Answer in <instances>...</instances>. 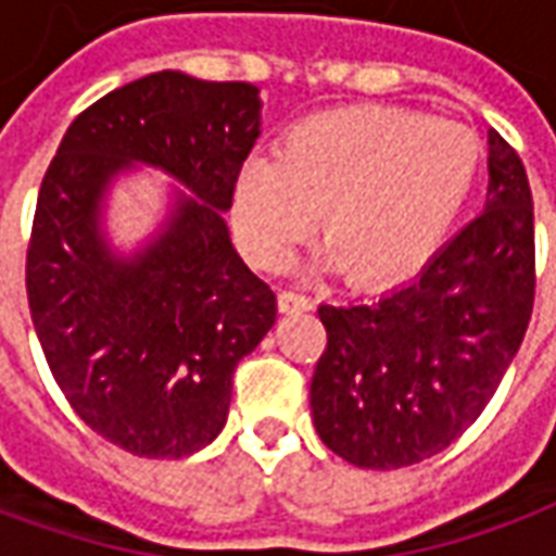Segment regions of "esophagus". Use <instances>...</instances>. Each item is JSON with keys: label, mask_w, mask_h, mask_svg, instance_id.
<instances>
[{"label": "esophagus", "mask_w": 556, "mask_h": 556, "mask_svg": "<svg viewBox=\"0 0 556 556\" xmlns=\"http://www.w3.org/2000/svg\"><path fill=\"white\" fill-rule=\"evenodd\" d=\"M279 309L282 313H306V309H313V301L301 291H279Z\"/></svg>", "instance_id": "1"}]
</instances>
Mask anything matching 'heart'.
Listing matches in <instances>:
<instances>
[{
	"label": "heart",
	"instance_id": "1",
	"mask_svg": "<svg viewBox=\"0 0 556 556\" xmlns=\"http://www.w3.org/2000/svg\"><path fill=\"white\" fill-rule=\"evenodd\" d=\"M482 166L462 122L399 106H345L291 125L277 160L235 178L231 223L253 265H286L318 226L325 265L375 289L410 277L441 247Z\"/></svg>",
	"mask_w": 556,
	"mask_h": 556
}]
</instances>
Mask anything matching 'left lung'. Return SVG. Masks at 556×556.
<instances>
[{
  "label": "left lung",
  "mask_w": 556,
  "mask_h": 556,
  "mask_svg": "<svg viewBox=\"0 0 556 556\" xmlns=\"http://www.w3.org/2000/svg\"><path fill=\"white\" fill-rule=\"evenodd\" d=\"M533 298V195L515 148L489 130L485 211L405 286L318 306L327 330L309 384L318 438L369 470L446 450L494 396Z\"/></svg>",
  "instance_id": "8db88e82"
}]
</instances>
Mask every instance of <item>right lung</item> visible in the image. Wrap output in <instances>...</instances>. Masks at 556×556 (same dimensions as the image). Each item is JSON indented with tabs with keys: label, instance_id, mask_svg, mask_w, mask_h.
<instances>
[{
	"label": "right lung",
	"instance_id": "add662e5",
	"mask_svg": "<svg viewBox=\"0 0 556 556\" xmlns=\"http://www.w3.org/2000/svg\"><path fill=\"white\" fill-rule=\"evenodd\" d=\"M258 110L250 83L148 74L83 110L43 175L26 250L31 325L67 405L127 453L181 458L214 441L235 366L277 321V294L223 219ZM134 162L194 195L179 194L154 242L115 256L102 195Z\"/></svg>",
	"mask_w": 556,
	"mask_h": 556
}]
</instances>
